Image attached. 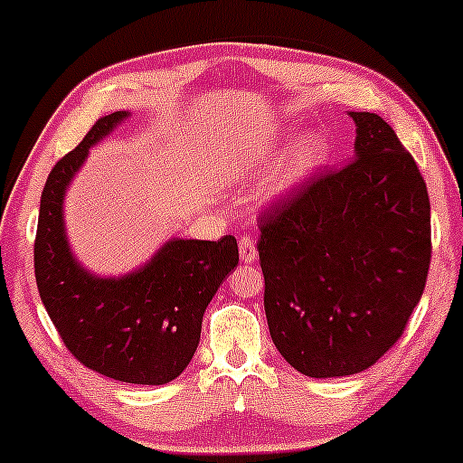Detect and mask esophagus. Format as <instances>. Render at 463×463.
<instances>
[{"mask_svg": "<svg viewBox=\"0 0 463 463\" xmlns=\"http://www.w3.org/2000/svg\"><path fill=\"white\" fill-rule=\"evenodd\" d=\"M239 254H241L243 263H254L256 260V246H254V239L243 235L239 237Z\"/></svg>", "mask_w": 463, "mask_h": 463, "instance_id": "obj_1", "label": "esophagus"}]
</instances>
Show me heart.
<instances>
[{"label": "heart", "instance_id": "heart-1", "mask_svg": "<svg viewBox=\"0 0 463 463\" xmlns=\"http://www.w3.org/2000/svg\"><path fill=\"white\" fill-rule=\"evenodd\" d=\"M326 155H327V144L323 142L321 137H308V140L298 144V146L288 153V157L285 164H282L280 172H278L274 192L287 194L298 185H302L306 178L313 175V172L323 164ZM263 159H265V148L248 150V153L239 155L237 170L241 172V175H250V172L260 168Z\"/></svg>", "mask_w": 463, "mask_h": 463}]
</instances>
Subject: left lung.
Instances as JSON below:
<instances>
[{
  "label": "left lung",
  "instance_id": "1",
  "mask_svg": "<svg viewBox=\"0 0 463 463\" xmlns=\"http://www.w3.org/2000/svg\"><path fill=\"white\" fill-rule=\"evenodd\" d=\"M355 155L315 172L259 215L271 341L295 371H366L399 341L425 291V178L382 116L349 111Z\"/></svg>",
  "mask_w": 463,
  "mask_h": 463
}]
</instances>
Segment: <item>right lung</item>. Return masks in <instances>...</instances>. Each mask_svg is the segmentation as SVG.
I'll list each match as a JSON object with an SVG mask.
<instances>
[{
    "label": "right lung",
    "mask_w": 463,
    "mask_h": 463,
    "mask_svg": "<svg viewBox=\"0 0 463 463\" xmlns=\"http://www.w3.org/2000/svg\"><path fill=\"white\" fill-rule=\"evenodd\" d=\"M127 116L114 111L99 118L49 172L34 241L36 287L66 349L83 366L116 382L159 386L194 358L204 310L237 267L239 248L232 235L172 239L122 278L92 276L77 263L64 232V192L90 146Z\"/></svg>",
    "instance_id": "1"
}]
</instances>
